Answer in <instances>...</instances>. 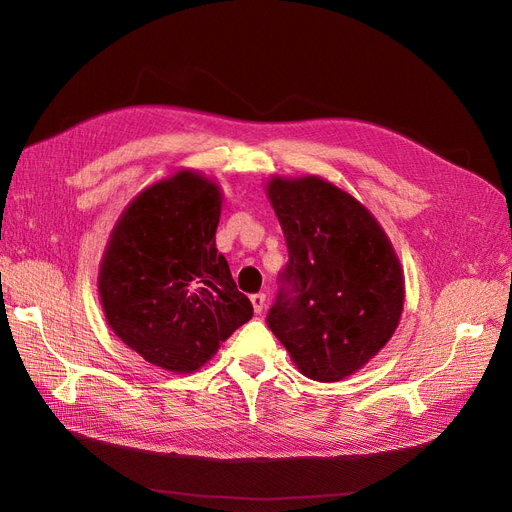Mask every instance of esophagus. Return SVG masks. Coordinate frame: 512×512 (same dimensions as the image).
Instances as JSON below:
<instances>
[{"label": "esophagus", "mask_w": 512, "mask_h": 512, "mask_svg": "<svg viewBox=\"0 0 512 512\" xmlns=\"http://www.w3.org/2000/svg\"><path fill=\"white\" fill-rule=\"evenodd\" d=\"M251 303H253V309H255V314H261V311H263V307H265V295H263V293L251 295Z\"/></svg>", "instance_id": "1"}]
</instances>
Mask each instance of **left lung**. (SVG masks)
<instances>
[{"mask_svg":"<svg viewBox=\"0 0 512 512\" xmlns=\"http://www.w3.org/2000/svg\"><path fill=\"white\" fill-rule=\"evenodd\" d=\"M288 247L268 326L307 379L335 383L379 353L404 311V270L376 217L320 175L265 186Z\"/></svg>","mask_w":512,"mask_h":512,"instance_id":"obj_1","label":"left lung"}]
</instances>
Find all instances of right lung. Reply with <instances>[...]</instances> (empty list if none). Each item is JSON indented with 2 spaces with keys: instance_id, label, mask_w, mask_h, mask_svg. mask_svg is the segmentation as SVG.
I'll list each match as a JSON object with an SVG mask.
<instances>
[{
  "instance_id": "1",
  "label": "right lung",
  "mask_w": 512,
  "mask_h": 512,
  "mask_svg": "<svg viewBox=\"0 0 512 512\" xmlns=\"http://www.w3.org/2000/svg\"><path fill=\"white\" fill-rule=\"evenodd\" d=\"M221 198L203 173L175 171L123 209L100 261L108 326L167 372H196L253 316L215 247Z\"/></svg>"
}]
</instances>
